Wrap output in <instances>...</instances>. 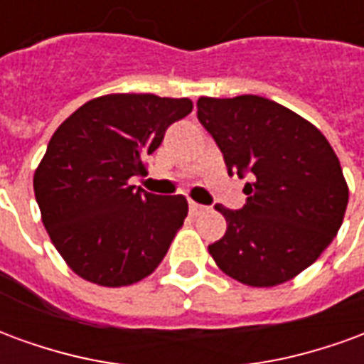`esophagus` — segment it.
I'll return each instance as SVG.
<instances>
[{
    "label": "esophagus",
    "instance_id": "34e87169",
    "mask_svg": "<svg viewBox=\"0 0 364 364\" xmlns=\"http://www.w3.org/2000/svg\"><path fill=\"white\" fill-rule=\"evenodd\" d=\"M189 210L193 216H197V214L205 213L206 206L205 205H198V203H195V200H189Z\"/></svg>",
    "mask_w": 364,
    "mask_h": 364
}]
</instances>
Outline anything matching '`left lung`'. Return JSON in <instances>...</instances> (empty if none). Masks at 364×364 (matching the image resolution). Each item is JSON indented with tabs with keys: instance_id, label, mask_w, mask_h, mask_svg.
Masks as SVG:
<instances>
[{
	"instance_id": "obj_1",
	"label": "left lung",
	"mask_w": 364,
	"mask_h": 364,
	"mask_svg": "<svg viewBox=\"0 0 364 364\" xmlns=\"http://www.w3.org/2000/svg\"><path fill=\"white\" fill-rule=\"evenodd\" d=\"M197 117L228 173H250L240 210L216 205L226 234L216 265L250 287H274L318 259L341 228L349 189L336 151L312 122L259 95L200 97Z\"/></svg>"
}]
</instances>
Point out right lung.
<instances>
[{
  "mask_svg": "<svg viewBox=\"0 0 364 364\" xmlns=\"http://www.w3.org/2000/svg\"><path fill=\"white\" fill-rule=\"evenodd\" d=\"M191 111L185 97L112 93L82 105L52 134L33 185L44 228L75 274L127 287L166 257L187 198L158 197L128 179Z\"/></svg>",
  "mask_w": 364,
  "mask_h": 364,
  "instance_id": "1",
  "label": "right lung"
}]
</instances>
